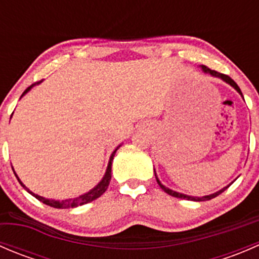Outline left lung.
I'll return each instance as SVG.
<instances>
[{
  "label": "left lung",
  "instance_id": "obj_1",
  "mask_svg": "<svg viewBox=\"0 0 259 259\" xmlns=\"http://www.w3.org/2000/svg\"><path fill=\"white\" fill-rule=\"evenodd\" d=\"M202 69H203V71L204 72H207V74H210V75H213V76H217V77H221L222 80H224L226 81V82H228L229 85H232L233 86L234 89H236L237 91H238L239 94H241L242 95V91H241V89H239V86L237 85L236 82H234V80H232L231 77L228 76V75H224V74H221V72H218V71H215V70H210L209 67H207V66H204V65H203L202 66ZM155 171V170H154ZM155 177H156V174H155ZM156 182H158V184L160 185V188L161 189L164 190V192L165 193H168L169 195H171V197H176V198H182V199H187V200H195V202H204V200H210V199H213V198H215V197H218L219 194H222V193L224 192V190L227 189V188L229 187V184L228 187H226V188H223V189H221L219 190V192H217V193H214V194H210V195H205V197H189V195H184V194H180V193H177V192H174V190H171V189H169V188H166V187H164L163 184H161L160 182H159V179L156 178Z\"/></svg>",
  "mask_w": 259,
  "mask_h": 259
}]
</instances>
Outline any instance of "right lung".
I'll return each instance as SVG.
<instances>
[{
  "label": "right lung",
  "instance_id": "1",
  "mask_svg": "<svg viewBox=\"0 0 259 259\" xmlns=\"http://www.w3.org/2000/svg\"><path fill=\"white\" fill-rule=\"evenodd\" d=\"M38 82H40V81H37V82H35V83H32V85H31V86H28V88L26 89L25 91H23L22 96L25 95V94L27 93V91L30 90V89L32 88L33 85H36V83H38ZM116 150H117V148L115 149L114 153L111 154V156H110V161H109L108 169H106V173H105V176H104L103 180H101V182L99 183V184L96 185V187L94 188V189H91L90 192L86 193V194H83V195H80V197H77V198H74V199L61 200V202H59V200L46 199V198L40 197V195L35 194V193H32V192H31V190H28L27 188H26L25 185H23L22 183H21V180L18 179V177L16 176V173H15V176H16V178H17L18 182H20V184L22 185V187L25 188V189L27 190V192L30 193V194H32L33 197L36 198V199H38V200H40V202H42L44 204L50 205V207H52V208H57V209H67V208H76V207H79V205L88 204V203H90V202H93V200L98 199V198H99V197H101V195H103L104 193H105V190L108 189L109 183H110V180H111V164H113V159H114L115 153H116Z\"/></svg>",
  "mask_w": 259,
  "mask_h": 259
}]
</instances>
